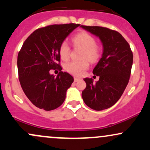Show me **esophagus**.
I'll use <instances>...</instances> for the list:
<instances>
[{
	"instance_id": "esophagus-1",
	"label": "esophagus",
	"mask_w": 150,
	"mask_h": 150,
	"mask_svg": "<svg viewBox=\"0 0 150 150\" xmlns=\"http://www.w3.org/2000/svg\"><path fill=\"white\" fill-rule=\"evenodd\" d=\"M80 80V78H77V77H75V78H74V81H75V82H77V81H79Z\"/></svg>"
}]
</instances>
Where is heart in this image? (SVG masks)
<instances>
[{"instance_id":"heart-1","label":"heart","mask_w":150,"mask_h":150,"mask_svg":"<svg viewBox=\"0 0 150 150\" xmlns=\"http://www.w3.org/2000/svg\"><path fill=\"white\" fill-rule=\"evenodd\" d=\"M75 45L84 49L82 58H88L91 61H96L100 56V49L96 45L94 37L87 32H80L73 38ZM70 49L66 41L61 42L59 46V55L62 60L66 61L69 58ZM89 66L87 60L80 61H71L65 65V68L68 73L75 76H81Z\"/></svg>"}]
</instances>
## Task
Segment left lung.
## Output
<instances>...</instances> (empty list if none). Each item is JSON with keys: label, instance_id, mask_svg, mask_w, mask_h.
<instances>
[{"label": "left lung", "instance_id": "obj_1", "mask_svg": "<svg viewBox=\"0 0 150 150\" xmlns=\"http://www.w3.org/2000/svg\"><path fill=\"white\" fill-rule=\"evenodd\" d=\"M82 29L99 37L103 45L101 58L93 70L99 77L84 79L86 88L82 97L87 106L101 111L113 106L124 92L130 79L133 56L130 45L119 32L97 26H81Z\"/></svg>", "mask_w": 150, "mask_h": 150}]
</instances>
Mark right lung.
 Here are the masks:
<instances>
[{
	"label": "right lung",
	"instance_id": "1",
	"mask_svg": "<svg viewBox=\"0 0 150 150\" xmlns=\"http://www.w3.org/2000/svg\"><path fill=\"white\" fill-rule=\"evenodd\" d=\"M79 24L46 26L35 30L25 41L18 56L19 80L23 92L37 107L51 111L65 99L74 79L66 72L56 77L50 70L62 68L59 46Z\"/></svg>",
	"mask_w": 150,
	"mask_h": 150
}]
</instances>
